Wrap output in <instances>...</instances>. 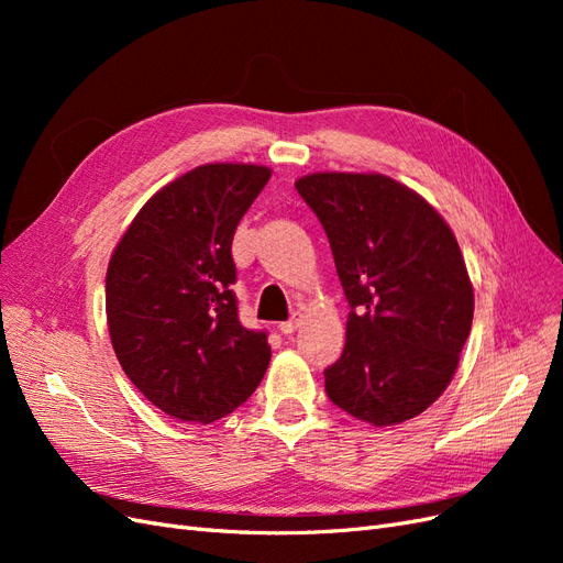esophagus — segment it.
<instances>
[{
	"mask_svg": "<svg viewBox=\"0 0 563 563\" xmlns=\"http://www.w3.org/2000/svg\"><path fill=\"white\" fill-rule=\"evenodd\" d=\"M300 323H302V314H300V312H296L291 319L279 323V331H282L284 335H288V333H294V331L300 327Z\"/></svg>",
	"mask_w": 563,
	"mask_h": 563,
	"instance_id": "34e87169",
	"label": "esophagus"
}]
</instances>
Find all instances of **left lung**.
Returning a JSON list of instances; mask_svg holds the SVG:
<instances>
[{"label":"left lung","mask_w":563,"mask_h":563,"mask_svg":"<svg viewBox=\"0 0 563 563\" xmlns=\"http://www.w3.org/2000/svg\"><path fill=\"white\" fill-rule=\"evenodd\" d=\"M296 190L327 230L352 308L345 350L323 371L329 399L373 428L420 416L453 380L474 317L453 230L383 174H308Z\"/></svg>","instance_id":"obj_1"}]
</instances>
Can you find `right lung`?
<instances>
[{
	"instance_id": "right-lung-1",
	"label": "right lung",
	"mask_w": 563,
	"mask_h": 563,
	"mask_svg": "<svg viewBox=\"0 0 563 563\" xmlns=\"http://www.w3.org/2000/svg\"><path fill=\"white\" fill-rule=\"evenodd\" d=\"M272 168L201 164L164 185L117 242L106 275L110 340L159 411L209 424L261 385L269 345L236 317L232 236Z\"/></svg>"
}]
</instances>
